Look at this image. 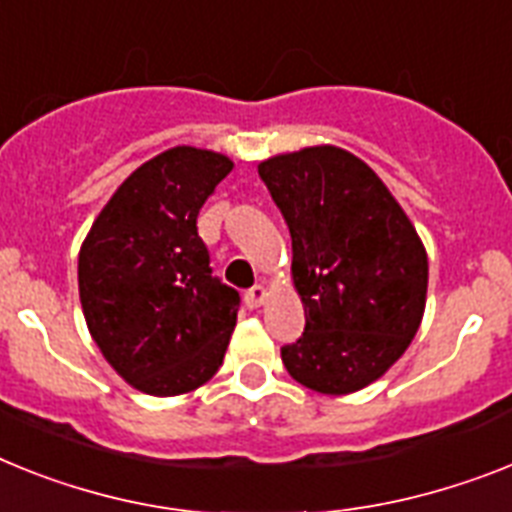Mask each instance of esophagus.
Here are the masks:
<instances>
[{
	"instance_id": "obj_1",
	"label": "esophagus",
	"mask_w": 512,
	"mask_h": 512,
	"mask_svg": "<svg viewBox=\"0 0 512 512\" xmlns=\"http://www.w3.org/2000/svg\"><path fill=\"white\" fill-rule=\"evenodd\" d=\"M265 299H268V291H265V286H252V289L244 294V304H247L249 309H257L260 304H265Z\"/></svg>"
}]
</instances>
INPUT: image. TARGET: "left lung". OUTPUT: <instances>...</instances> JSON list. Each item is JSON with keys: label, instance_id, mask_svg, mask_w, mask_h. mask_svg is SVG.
<instances>
[{"label": "left lung", "instance_id": "obj_1", "mask_svg": "<svg viewBox=\"0 0 512 512\" xmlns=\"http://www.w3.org/2000/svg\"><path fill=\"white\" fill-rule=\"evenodd\" d=\"M291 231L304 333L281 349L289 375L322 395L380 380L409 349L427 307L422 236L380 176L338 145L257 166Z\"/></svg>", "mask_w": 512, "mask_h": 512}]
</instances>
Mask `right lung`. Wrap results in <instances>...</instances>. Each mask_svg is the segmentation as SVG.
<instances>
[{
	"instance_id": "right-lung-1",
	"label": "right lung",
	"mask_w": 512,
	"mask_h": 512,
	"mask_svg": "<svg viewBox=\"0 0 512 512\" xmlns=\"http://www.w3.org/2000/svg\"><path fill=\"white\" fill-rule=\"evenodd\" d=\"M231 169L216 150H163L119 184L83 239L85 325L103 359L140 393H190L223 364L239 294L210 276L197 213Z\"/></svg>"
}]
</instances>
